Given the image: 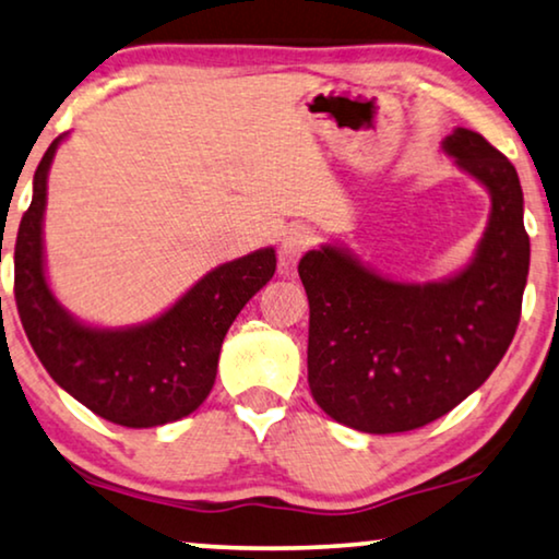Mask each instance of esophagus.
Returning <instances> with one entry per match:
<instances>
[{
    "instance_id": "1",
    "label": "esophagus",
    "mask_w": 559,
    "mask_h": 559,
    "mask_svg": "<svg viewBox=\"0 0 559 559\" xmlns=\"http://www.w3.org/2000/svg\"><path fill=\"white\" fill-rule=\"evenodd\" d=\"M312 247V231L310 228H293V231H287L285 239H282V264H289L295 262L297 257L302 254V251H308Z\"/></svg>"
}]
</instances>
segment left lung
Segmentation results:
<instances>
[{"label": "left lung", "mask_w": 559, "mask_h": 559, "mask_svg": "<svg viewBox=\"0 0 559 559\" xmlns=\"http://www.w3.org/2000/svg\"><path fill=\"white\" fill-rule=\"evenodd\" d=\"M442 144L491 193L468 270L440 285H402L335 247L297 266L310 302V392L354 430L407 432L448 415L491 377L522 318L530 234L514 165L471 129Z\"/></svg>", "instance_id": "obj_1"}]
</instances>
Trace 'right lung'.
Instances as JSON below:
<instances>
[{
	"instance_id": "right-lung-1",
	"label": "right lung",
	"mask_w": 559,
	"mask_h": 559,
	"mask_svg": "<svg viewBox=\"0 0 559 559\" xmlns=\"http://www.w3.org/2000/svg\"><path fill=\"white\" fill-rule=\"evenodd\" d=\"M63 136L35 170L33 203L14 241V300L29 346L56 384L98 417L157 427L190 415L216 381L221 343L243 305L272 280L274 249H259L205 274L165 316L127 331H98L68 316L43 270L48 170Z\"/></svg>"
}]
</instances>
